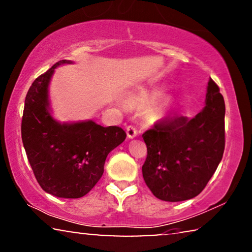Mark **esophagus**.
Listing matches in <instances>:
<instances>
[{"label":"esophagus","instance_id":"34e87169","mask_svg":"<svg viewBox=\"0 0 252 252\" xmlns=\"http://www.w3.org/2000/svg\"><path fill=\"white\" fill-rule=\"evenodd\" d=\"M126 134L129 138H134L137 136V129L134 126H126Z\"/></svg>","mask_w":252,"mask_h":252}]
</instances>
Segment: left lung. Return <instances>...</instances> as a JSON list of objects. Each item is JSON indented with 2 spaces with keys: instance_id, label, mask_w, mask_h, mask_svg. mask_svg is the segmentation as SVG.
<instances>
[{
  "instance_id": "8db88e82",
  "label": "left lung",
  "mask_w": 252,
  "mask_h": 252,
  "mask_svg": "<svg viewBox=\"0 0 252 252\" xmlns=\"http://www.w3.org/2000/svg\"><path fill=\"white\" fill-rule=\"evenodd\" d=\"M225 103L209 79L206 106L193 119L165 116L144 132L142 176L154 196L183 201L198 196L215 173L225 148Z\"/></svg>"
}]
</instances>
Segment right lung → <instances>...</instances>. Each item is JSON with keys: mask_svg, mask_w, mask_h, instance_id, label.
Here are the masks:
<instances>
[{"mask_svg": "<svg viewBox=\"0 0 252 252\" xmlns=\"http://www.w3.org/2000/svg\"><path fill=\"white\" fill-rule=\"evenodd\" d=\"M56 62L35 79L25 99L21 138L37 182L47 193L80 198L93 189L104 173L108 153L125 141L120 126H102L94 121L56 122L48 112V82Z\"/></svg>", "mask_w": 252, "mask_h": 252, "instance_id": "1", "label": "right lung"}]
</instances>
